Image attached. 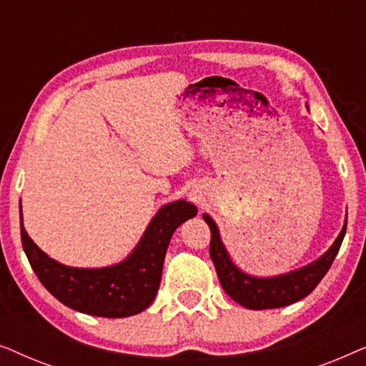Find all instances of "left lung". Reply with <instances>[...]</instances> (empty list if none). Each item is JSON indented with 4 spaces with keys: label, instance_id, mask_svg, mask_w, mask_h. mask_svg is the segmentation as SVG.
Returning a JSON list of instances; mask_svg holds the SVG:
<instances>
[{
    "label": "left lung",
    "instance_id": "left-lung-1",
    "mask_svg": "<svg viewBox=\"0 0 366 366\" xmlns=\"http://www.w3.org/2000/svg\"><path fill=\"white\" fill-rule=\"evenodd\" d=\"M203 218L208 223L209 232H212L209 257H212V262L217 268L219 283L229 298H233L238 305L248 310L282 308L308 297L332 267L333 259L342 247L345 233H347V219H345L342 232L335 239V243L318 259L308 263L307 267L295 269V272L277 274V277L258 278L242 272L232 262L222 238H219L217 223L207 213L203 214Z\"/></svg>",
    "mask_w": 366,
    "mask_h": 366
}]
</instances>
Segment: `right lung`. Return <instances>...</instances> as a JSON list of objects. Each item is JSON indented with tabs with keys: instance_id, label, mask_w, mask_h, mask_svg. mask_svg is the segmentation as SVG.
I'll return each instance as SVG.
<instances>
[{
	"instance_id": "1",
	"label": "right lung",
	"mask_w": 366,
	"mask_h": 366,
	"mask_svg": "<svg viewBox=\"0 0 366 366\" xmlns=\"http://www.w3.org/2000/svg\"><path fill=\"white\" fill-rule=\"evenodd\" d=\"M194 214L197 207L184 199L164 204L128 258L104 268H73L49 258L28 237L19 213L21 243L39 282L63 305L93 317L124 318L153 303L172 234Z\"/></svg>"
}]
</instances>
